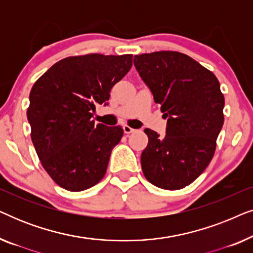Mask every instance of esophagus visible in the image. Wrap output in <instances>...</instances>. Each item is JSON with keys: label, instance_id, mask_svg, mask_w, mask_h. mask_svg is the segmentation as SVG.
Instances as JSON below:
<instances>
[{"label": "esophagus", "instance_id": "obj_1", "mask_svg": "<svg viewBox=\"0 0 253 253\" xmlns=\"http://www.w3.org/2000/svg\"><path fill=\"white\" fill-rule=\"evenodd\" d=\"M123 131H124V133H131V132H133L134 129H132V127H130L129 126H123Z\"/></svg>", "mask_w": 253, "mask_h": 253}]
</instances>
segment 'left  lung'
<instances>
[{
  "label": "left lung",
  "mask_w": 253,
  "mask_h": 253,
  "mask_svg": "<svg viewBox=\"0 0 253 253\" xmlns=\"http://www.w3.org/2000/svg\"><path fill=\"white\" fill-rule=\"evenodd\" d=\"M133 64L167 119L166 136L145 129L141 153L147 181L178 190L191 184L212 160L223 126L224 98L213 72L178 51L136 55Z\"/></svg>",
  "instance_id": "left-lung-1"
}]
</instances>
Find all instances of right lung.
Instances as JSON below:
<instances>
[{
	"instance_id": "add662e5",
	"label": "right lung",
	"mask_w": 253,
	"mask_h": 253,
	"mask_svg": "<svg viewBox=\"0 0 253 253\" xmlns=\"http://www.w3.org/2000/svg\"><path fill=\"white\" fill-rule=\"evenodd\" d=\"M132 67V55L88 54L58 61L34 83L27 120L41 165L69 191L101 181L110 153L120 143V126L94 124L95 105Z\"/></svg>"
}]
</instances>
